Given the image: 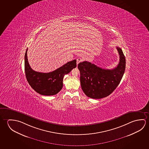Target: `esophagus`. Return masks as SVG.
Here are the masks:
<instances>
[{
	"label": "esophagus",
	"mask_w": 149,
	"mask_h": 149,
	"mask_svg": "<svg viewBox=\"0 0 149 149\" xmlns=\"http://www.w3.org/2000/svg\"><path fill=\"white\" fill-rule=\"evenodd\" d=\"M83 61V59H82V58H78L77 59V65Z\"/></svg>",
	"instance_id": "1"
}]
</instances>
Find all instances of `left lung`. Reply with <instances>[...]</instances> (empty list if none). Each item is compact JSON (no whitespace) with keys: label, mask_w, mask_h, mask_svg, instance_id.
Returning <instances> with one entry per match:
<instances>
[{"label":"left lung","mask_w":149,"mask_h":149,"mask_svg":"<svg viewBox=\"0 0 149 149\" xmlns=\"http://www.w3.org/2000/svg\"><path fill=\"white\" fill-rule=\"evenodd\" d=\"M116 48L120 62L112 70L103 69L87 61L78 64L81 89L88 97L95 99L105 98L120 84L125 70L126 60L122 49L118 47Z\"/></svg>","instance_id":"obj_1"}]
</instances>
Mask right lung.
Masks as SVG:
<instances>
[{
    "label": "right lung",
    "mask_w": 149,
    "mask_h": 149,
    "mask_svg": "<svg viewBox=\"0 0 149 149\" xmlns=\"http://www.w3.org/2000/svg\"><path fill=\"white\" fill-rule=\"evenodd\" d=\"M27 48L25 54V72L29 85L42 95H56L63 87L64 76L69 73L76 67V60L68 62L63 66L49 73H42L32 70L27 56Z\"/></svg>",
    "instance_id": "obj_1"
}]
</instances>
